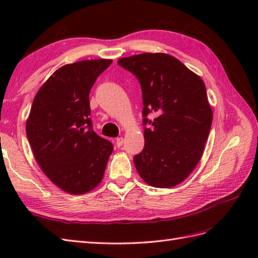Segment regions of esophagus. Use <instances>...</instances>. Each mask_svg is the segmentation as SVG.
Returning <instances> with one entry per match:
<instances>
[{
	"instance_id": "34e87169",
	"label": "esophagus",
	"mask_w": 258,
	"mask_h": 258,
	"mask_svg": "<svg viewBox=\"0 0 258 258\" xmlns=\"http://www.w3.org/2000/svg\"><path fill=\"white\" fill-rule=\"evenodd\" d=\"M123 143H124V139H123V138H117V139H116V146H117V147L122 146Z\"/></svg>"
}]
</instances>
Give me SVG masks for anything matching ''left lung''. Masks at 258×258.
I'll use <instances>...</instances> for the list:
<instances>
[{"mask_svg":"<svg viewBox=\"0 0 258 258\" xmlns=\"http://www.w3.org/2000/svg\"><path fill=\"white\" fill-rule=\"evenodd\" d=\"M117 64L139 80L143 97L145 145L134 156L135 167L151 186L173 187L200 162L210 134L213 112L204 82L164 53L138 54ZM151 112L157 114L153 121Z\"/></svg>","mask_w":258,"mask_h":258,"instance_id":"obj_1","label":"left lung"}]
</instances>
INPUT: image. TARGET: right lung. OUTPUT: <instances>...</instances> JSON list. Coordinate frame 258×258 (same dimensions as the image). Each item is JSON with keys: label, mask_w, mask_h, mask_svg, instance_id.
I'll list each match as a JSON object with an SVG mask.
<instances>
[{"label": "right lung", "mask_w": 258, "mask_h": 258, "mask_svg": "<svg viewBox=\"0 0 258 258\" xmlns=\"http://www.w3.org/2000/svg\"><path fill=\"white\" fill-rule=\"evenodd\" d=\"M111 59H87L58 69L41 86L26 122V136L42 171L70 194L100 184L111 142L93 131L90 91Z\"/></svg>", "instance_id": "add662e5"}]
</instances>
